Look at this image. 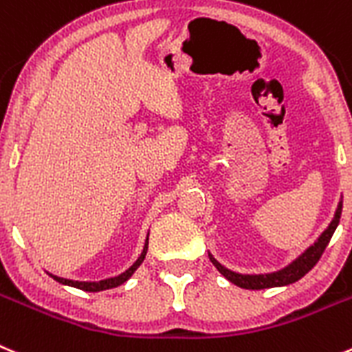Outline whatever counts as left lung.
<instances>
[{
    "label": "left lung",
    "mask_w": 352,
    "mask_h": 352,
    "mask_svg": "<svg viewBox=\"0 0 352 352\" xmlns=\"http://www.w3.org/2000/svg\"><path fill=\"white\" fill-rule=\"evenodd\" d=\"M340 213H342V203H340L337 212H335L331 224L328 226L327 231L320 236V239H318V241L314 243L309 250L305 252V254H302L294 264H290L288 267H285L283 271L280 272H272V274H258V276L238 274V272L229 271V269H226L224 265L219 264L212 255H210V261H212L213 265L221 271V274L224 276V278H228V280L231 281V283H234L236 287L246 288V290H262V288L285 287V285L295 283V281L300 280L302 276L307 274V272L318 264V261H320L321 255H323L324 248H327V245L330 243L331 236H333L335 229H337V226H339Z\"/></svg>",
    "instance_id": "obj_1"
}]
</instances>
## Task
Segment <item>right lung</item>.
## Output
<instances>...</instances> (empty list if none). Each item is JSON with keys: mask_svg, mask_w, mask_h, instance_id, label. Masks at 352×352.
Instances as JSON below:
<instances>
[{"mask_svg": "<svg viewBox=\"0 0 352 352\" xmlns=\"http://www.w3.org/2000/svg\"><path fill=\"white\" fill-rule=\"evenodd\" d=\"M146 254H147V239H146V246H144L142 254H140V257L137 258L135 264L131 265L130 269H126L123 274L116 276V278H109V280L97 281V283H90V281H72V280H65V278H58V276H52V278H54L55 281H58V283L69 285V287H74V288H80V290H85V292L109 290V288H116V287H120V285H123L124 281H126L128 278L133 274V272H135V269L142 264V261L146 258Z\"/></svg>", "mask_w": 352, "mask_h": 352, "instance_id": "add662e5", "label": "right lung"}]
</instances>
